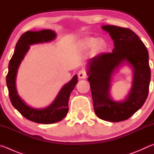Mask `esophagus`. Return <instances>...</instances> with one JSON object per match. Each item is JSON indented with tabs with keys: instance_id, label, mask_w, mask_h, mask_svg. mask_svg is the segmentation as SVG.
<instances>
[{
	"instance_id": "esophagus-1",
	"label": "esophagus",
	"mask_w": 154,
	"mask_h": 154,
	"mask_svg": "<svg viewBox=\"0 0 154 154\" xmlns=\"http://www.w3.org/2000/svg\"><path fill=\"white\" fill-rule=\"evenodd\" d=\"M79 79H85L87 77V74H86V72L84 69H81L79 72Z\"/></svg>"
}]
</instances>
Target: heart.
I'll return each mask as SVG.
<instances>
[{
	"label": "heart",
	"mask_w": 154,
	"mask_h": 154,
	"mask_svg": "<svg viewBox=\"0 0 154 154\" xmlns=\"http://www.w3.org/2000/svg\"><path fill=\"white\" fill-rule=\"evenodd\" d=\"M97 41V40L95 38H88L86 40V42H87V44L89 45H95Z\"/></svg>",
	"instance_id": "heart-1"
}]
</instances>
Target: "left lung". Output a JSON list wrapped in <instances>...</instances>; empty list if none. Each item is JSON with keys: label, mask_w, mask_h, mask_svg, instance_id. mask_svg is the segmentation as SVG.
<instances>
[{"label": "left lung", "mask_w": 154, "mask_h": 154, "mask_svg": "<svg viewBox=\"0 0 154 154\" xmlns=\"http://www.w3.org/2000/svg\"><path fill=\"white\" fill-rule=\"evenodd\" d=\"M103 30L114 40L111 53H101L88 63L94 110L101 119L117 122L128 119L144 104L149 93L151 71L149 54L139 37L128 28L103 26ZM126 62L133 67V86L125 100L114 102L110 97V82L112 73Z\"/></svg>", "instance_id": "obj_1"}]
</instances>
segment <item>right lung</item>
Masks as SVG:
<instances>
[{"mask_svg":"<svg viewBox=\"0 0 154 154\" xmlns=\"http://www.w3.org/2000/svg\"><path fill=\"white\" fill-rule=\"evenodd\" d=\"M55 37L56 34L51 29L25 32L21 35L16 44L14 53L9 64L6 81L11 102L23 117L36 123L53 124L63 119L68 112L70 94L78 83V76L75 75L68 83L62 87L53 103L42 109H34L28 106L17 94L15 87L17 69L28 51L29 45L49 42L55 39Z\"/></svg>","mask_w":154,"mask_h":154,"instance_id":"right-lung-1","label":"right lung"}]
</instances>
